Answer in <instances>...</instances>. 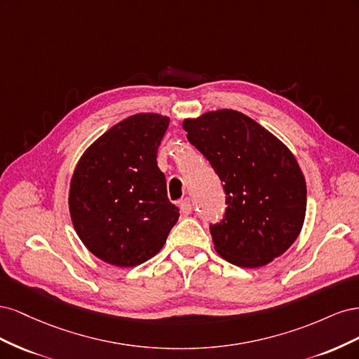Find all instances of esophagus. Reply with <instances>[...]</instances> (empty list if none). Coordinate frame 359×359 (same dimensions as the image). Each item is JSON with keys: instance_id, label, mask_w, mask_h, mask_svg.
<instances>
[{"instance_id": "1", "label": "esophagus", "mask_w": 359, "mask_h": 359, "mask_svg": "<svg viewBox=\"0 0 359 359\" xmlns=\"http://www.w3.org/2000/svg\"><path fill=\"white\" fill-rule=\"evenodd\" d=\"M180 210H181V212H182L184 215H189V214L191 212V202H190V199H189V198H186L184 201H181V203H180Z\"/></svg>"}]
</instances>
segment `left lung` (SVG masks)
Wrapping results in <instances>:
<instances>
[{
	"label": "left lung",
	"mask_w": 359,
	"mask_h": 359,
	"mask_svg": "<svg viewBox=\"0 0 359 359\" xmlns=\"http://www.w3.org/2000/svg\"><path fill=\"white\" fill-rule=\"evenodd\" d=\"M182 128L224 182V220L210 227L215 252L243 268L283 255L301 233L307 210L306 178L292 151L233 109L186 118Z\"/></svg>",
	"instance_id": "left-lung-1"
}]
</instances>
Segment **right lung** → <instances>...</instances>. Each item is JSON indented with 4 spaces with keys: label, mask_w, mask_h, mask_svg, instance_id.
I'll list each match as a JSON object with an SVG mask.
<instances>
[{
    "label": "right lung",
    "mask_w": 359,
    "mask_h": 359,
    "mask_svg": "<svg viewBox=\"0 0 359 359\" xmlns=\"http://www.w3.org/2000/svg\"><path fill=\"white\" fill-rule=\"evenodd\" d=\"M169 116L140 112L97 137L76 165L69 211L83 245L103 262L132 268L165 245L180 210L170 203L157 149Z\"/></svg>",
    "instance_id": "add662e5"
}]
</instances>
